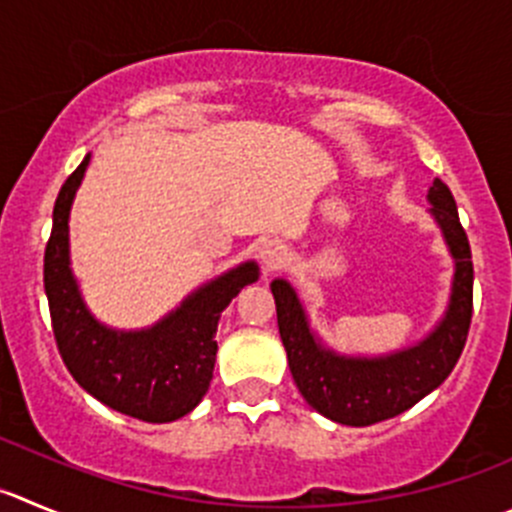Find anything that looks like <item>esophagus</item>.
Listing matches in <instances>:
<instances>
[{"instance_id":"esophagus-1","label":"esophagus","mask_w":512,"mask_h":512,"mask_svg":"<svg viewBox=\"0 0 512 512\" xmlns=\"http://www.w3.org/2000/svg\"><path fill=\"white\" fill-rule=\"evenodd\" d=\"M286 246L279 241H264L259 248V259H261V266H264L266 274H271V271H279L281 266L286 264Z\"/></svg>"}]
</instances>
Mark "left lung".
I'll use <instances>...</instances> for the list:
<instances>
[{"label":"left lung","instance_id":"8db88e82","mask_svg":"<svg viewBox=\"0 0 512 512\" xmlns=\"http://www.w3.org/2000/svg\"><path fill=\"white\" fill-rule=\"evenodd\" d=\"M427 201L455 261V274L445 314L420 342L377 357L337 352L311 329L294 286L286 279L271 281L291 377L306 402L339 425L367 427L402 415L450 377L465 347L472 319L470 243L460 226L455 198L440 178L432 180Z\"/></svg>","mask_w":512,"mask_h":512}]
</instances>
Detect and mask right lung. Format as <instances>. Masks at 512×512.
<instances>
[{
  "instance_id": "obj_1",
  "label": "right lung",
  "mask_w": 512,
  "mask_h": 512,
  "mask_svg": "<svg viewBox=\"0 0 512 512\" xmlns=\"http://www.w3.org/2000/svg\"><path fill=\"white\" fill-rule=\"evenodd\" d=\"M87 165L90 155L57 196L45 251V294L57 349L75 382L110 410L158 425L180 420L211 387L221 311L243 286L259 281V266H233L145 329L102 324L87 309L70 266V211Z\"/></svg>"
}]
</instances>
